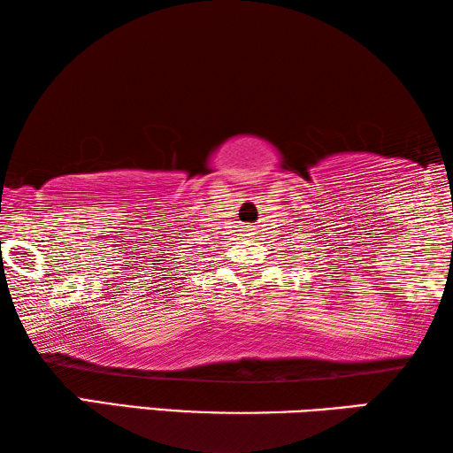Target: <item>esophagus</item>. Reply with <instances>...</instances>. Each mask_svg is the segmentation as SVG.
<instances>
[{"instance_id":"esophagus-1","label":"esophagus","mask_w":453,"mask_h":453,"mask_svg":"<svg viewBox=\"0 0 453 453\" xmlns=\"http://www.w3.org/2000/svg\"><path fill=\"white\" fill-rule=\"evenodd\" d=\"M248 235H256V229L254 227H248Z\"/></svg>"}]
</instances>
